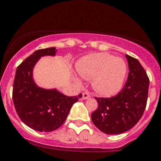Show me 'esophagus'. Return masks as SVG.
<instances>
[{"label": "esophagus", "instance_id": "34e87169", "mask_svg": "<svg viewBox=\"0 0 161 161\" xmlns=\"http://www.w3.org/2000/svg\"><path fill=\"white\" fill-rule=\"evenodd\" d=\"M91 97V94L88 92H84L83 93V99H88Z\"/></svg>", "mask_w": 161, "mask_h": 161}]
</instances>
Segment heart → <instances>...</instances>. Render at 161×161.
<instances>
[{
	"instance_id": "1",
	"label": "heart",
	"mask_w": 161,
	"mask_h": 161,
	"mask_svg": "<svg viewBox=\"0 0 161 161\" xmlns=\"http://www.w3.org/2000/svg\"><path fill=\"white\" fill-rule=\"evenodd\" d=\"M78 70L83 77L93 79V87L104 96H112L121 90L126 74L123 59L107 53L87 55L78 62Z\"/></svg>"
}]
</instances>
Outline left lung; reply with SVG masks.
<instances>
[{
  "instance_id": "left-lung-1",
  "label": "left lung",
  "mask_w": 161,
  "mask_h": 161,
  "mask_svg": "<svg viewBox=\"0 0 161 161\" xmlns=\"http://www.w3.org/2000/svg\"><path fill=\"white\" fill-rule=\"evenodd\" d=\"M126 57L129 74L121 92L112 97H95L98 107L92 113V121L108 135H119L131 129L142 118L146 107L148 76L136 58Z\"/></svg>"
}]
</instances>
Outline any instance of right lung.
Masks as SVG:
<instances>
[{
	"instance_id": "add662e5",
	"label": "right lung",
	"mask_w": 161,
	"mask_h": 161,
	"mask_svg": "<svg viewBox=\"0 0 161 161\" xmlns=\"http://www.w3.org/2000/svg\"><path fill=\"white\" fill-rule=\"evenodd\" d=\"M54 47L38 49L17 67L13 84L12 98L15 111L23 122L37 131L49 132L62 126L74 103L82 97H68L56 89L38 87L32 73L42 56L55 55Z\"/></svg>"
}]
</instances>
